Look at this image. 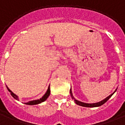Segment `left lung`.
Masks as SVG:
<instances>
[{
	"instance_id": "obj_1",
	"label": "left lung",
	"mask_w": 125,
	"mask_h": 125,
	"mask_svg": "<svg viewBox=\"0 0 125 125\" xmlns=\"http://www.w3.org/2000/svg\"><path fill=\"white\" fill-rule=\"evenodd\" d=\"M116 90L115 92H113V94H111L110 95H109L108 96L106 97L105 99L102 100V101H100V102H96V103H92V104H88V103H84V102H80V101H79V100H77L74 98V97L73 96V94H72V90L70 89V95H71V97H72V99L74 100V102H76V104L78 105H80V106H84V107H98V106H101L103 104H104L105 102L107 101L110 98V97L112 96L113 95V94L116 92Z\"/></svg>"
}]
</instances>
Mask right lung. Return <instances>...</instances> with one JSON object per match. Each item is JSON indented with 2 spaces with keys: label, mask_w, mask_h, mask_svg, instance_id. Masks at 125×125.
<instances>
[{
  "label": "right lung",
  "mask_w": 125,
  "mask_h": 125,
  "mask_svg": "<svg viewBox=\"0 0 125 125\" xmlns=\"http://www.w3.org/2000/svg\"><path fill=\"white\" fill-rule=\"evenodd\" d=\"M7 89H8V90H9V92H10V94H11V96H12L15 99L19 100V98H18L17 96L15 94H14V93H13V92H12V91H11V90L8 88V87L7 86ZM49 95H50V88H49V86L48 87V89H47V90L46 93L44 94L41 98L38 100H31V101H29L28 102H26V103H25V104L27 105L38 104H40V103H41V102H44L45 100H46L47 98L49 97Z\"/></svg>",
  "instance_id": "1"
}]
</instances>
